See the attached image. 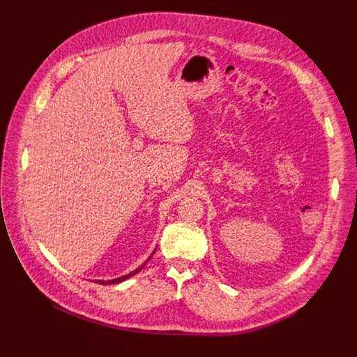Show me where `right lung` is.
Listing matches in <instances>:
<instances>
[{
    "label": "right lung",
    "mask_w": 357,
    "mask_h": 357,
    "mask_svg": "<svg viewBox=\"0 0 357 357\" xmlns=\"http://www.w3.org/2000/svg\"><path fill=\"white\" fill-rule=\"evenodd\" d=\"M155 252H156V249H155ZM153 252V253H155ZM152 253V255H153ZM150 259H152V256H150L146 261H144V264L142 265V266H139L136 271H133V272H130V273H127V275H124V276H120V278H116V279H111V280H96V282L97 284H101V285H112V284H119V282H123V280H126V279H128L130 276H133V275H136V273H139L143 268H144V265L147 264V261L150 260Z\"/></svg>",
    "instance_id": "right-lung-1"
}]
</instances>
